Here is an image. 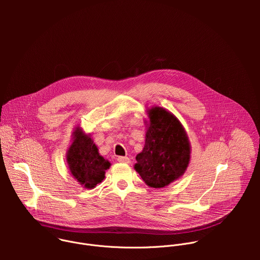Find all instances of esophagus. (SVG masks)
<instances>
[{"label": "esophagus", "instance_id": "obj_1", "mask_svg": "<svg viewBox=\"0 0 260 260\" xmlns=\"http://www.w3.org/2000/svg\"><path fill=\"white\" fill-rule=\"evenodd\" d=\"M117 160H118L119 162H123V164H128V162L131 161L129 158L126 157V156H118V157H117Z\"/></svg>", "mask_w": 260, "mask_h": 260}]
</instances>
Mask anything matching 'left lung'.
Returning <instances> with one entry per match:
<instances>
[{"label": "left lung", "instance_id": "1", "mask_svg": "<svg viewBox=\"0 0 260 260\" xmlns=\"http://www.w3.org/2000/svg\"><path fill=\"white\" fill-rule=\"evenodd\" d=\"M145 146L135 170L148 186L162 188L179 179L190 160V143L178 118L160 107L148 111Z\"/></svg>", "mask_w": 260, "mask_h": 260}]
</instances>
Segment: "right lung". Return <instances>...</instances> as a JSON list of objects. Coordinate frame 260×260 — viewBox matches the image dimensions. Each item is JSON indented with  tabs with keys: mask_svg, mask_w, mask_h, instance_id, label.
Masks as SVG:
<instances>
[{
	"mask_svg": "<svg viewBox=\"0 0 260 260\" xmlns=\"http://www.w3.org/2000/svg\"><path fill=\"white\" fill-rule=\"evenodd\" d=\"M73 143L67 152V162L72 176L87 189L94 188L105 179L111 164L99 153L89 135L78 126L73 133Z\"/></svg>",
	"mask_w": 260,
	"mask_h": 260,
	"instance_id": "obj_1",
	"label": "right lung"
}]
</instances>
